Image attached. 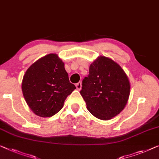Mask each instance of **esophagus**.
<instances>
[{
    "instance_id": "obj_1",
    "label": "esophagus",
    "mask_w": 159,
    "mask_h": 159,
    "mask_svg": "<svg viewBox=\"0 0 159 159\" xmlns=\"http://www.w3.org/2000/svg\"><path fill=\"white\" fill-rule=\"evenodd\" d=\"M76 87H77V90H80L82 88V83L81 82H78L77 84H76Z\"/></svg>"
}]
</instances>
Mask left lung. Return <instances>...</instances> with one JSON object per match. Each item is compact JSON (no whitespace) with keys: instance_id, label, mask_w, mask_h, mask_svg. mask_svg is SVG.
<instances>
[{"instance_id":"1","label":"left lung","mask_w":159,"mask_h":159,"mask_svg":"<svg viewBox=\"0 0 159 159\" xmlns=\"http://www.w3.org/2000/svg\"><path fill=\"white\" fill-rule=\"evenodd\" d=\"M130 90V81L121 66L112 59L100 56L89 66L80 94L93 116L108 120L125 108Z\"/></svg>"}]
</instances>
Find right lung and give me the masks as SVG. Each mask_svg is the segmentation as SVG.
Segmentation results:
<instances>
[{"label": "right lung", "mask_w": 159, "mask_h": 159, "mask_svg": "<svg viewBox=\"0 0 159 159\" xmlns=\"http://www.w3.org/2000/svg\"><path fill=\"white\" fill-rule=\"evenodd\" d=\"M21 89L34 113L49 118L63 107L66 98L76 87L70 82L62 60L57 54H49L28 68L23 77Z\"/></svg>", "instance_id": "add662e5"}]
</instances>
